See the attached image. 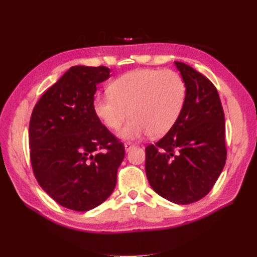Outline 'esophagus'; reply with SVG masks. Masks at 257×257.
I'll return each mask as SVG.
<instances>
[{"label":"esophagus","mask_w":257,"mask_h":257,"mask_svg":"<svg viewBox=\"0 0 257 257\" xmlns=\"http://www.w3.org/2000/svg\"><path fill=\"white\" fill-rule=\"evenodd\" d=\"M133 148H135V145L130 144V143H125V144H124V150H125V152L130 151Z\"/></svg>","instance_id":"obj_1"}]
</instances>
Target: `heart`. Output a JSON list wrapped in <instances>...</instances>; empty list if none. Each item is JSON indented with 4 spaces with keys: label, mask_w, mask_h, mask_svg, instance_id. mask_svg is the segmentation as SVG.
Here are the masks:
<instances>
[{
    "label": "heart",
    "mask_w": 257,
    "mask_h": 257,
    "mask_svg": "<svg viewBox=\"0 0 257 257\" xmlns=\"http://www.w3.org/2000/svg\"><path fill=\"white\" fill-rule=\"evenodd\" d=\"M111 94L97 96L94 111L107 128L117 130L124 140L150 135L161 137L177 122L184 107L187 87L173 70L135 69L120 76L109 87Z\"/></svg>",
    "instance_id": "b5f03b06"
}]
</instances>
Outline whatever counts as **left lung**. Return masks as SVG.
I'll return each mask as SVG.
<instances>
[{
  "instance_id": "8db88e82",
  "label": "left lung",
  "mask_w": 257,
  "mask_h": 257,
  "mask_svg": "<svg viewBox=\"0 0 257 257\" xmlns=\"http://www.w3.org/2000/svg\"><path fill=\"white\" fill-rule=\"evenodd\" d=\"M187 87L177 122L146 148L151 188L176 204H190L210 192L226 161L225 119L219 92L189 65L174 62Z\"/></svg>"
}]
</instances>
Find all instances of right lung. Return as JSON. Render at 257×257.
Masks as SVG:
<instances>
[{"mask_svg":"<svg viewBox=\"0 0 257 257\" xmlns=\"http://www.w3.org/2000/svg\"><path fill=\"white\" fill-rule=\"evenodd\" d=\"M105 67L73 66L33 109L31 161L42 189L67 209L85 212L106 201L117 183L124 147L94 111L97 85L110 77Z\"/></svg>","mask_w":257,"mask_h":257,"instance_id":"1","label":"right lung"}]
</instances>
